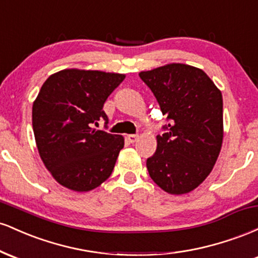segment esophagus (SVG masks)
<instances>
[{"label": "esophagus", "mask_w": 258, "mask_h": 258, "mask_svg": "<svg viewBox=\"0 0 258 258\" xmlns=\"http://www.w3.org/2000/svg\"><path fill=\"white\" fill-rule=\"evenodd\" d=\"M127 139H128L131 143H135V142L138 139V135H128L127 136Z\"/></svg>", "instance_id": "obj_1"}]
</instances>
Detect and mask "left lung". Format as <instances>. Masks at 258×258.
<instances>
[{
	"mask_svg": "<svg viewBox=\"0 0 258 258\" xmlns=\"http://www.w3.org/2000/svg\"><path fill=\"white\" fill-rule=\"evenodd\" d=\"M170 123L147 160L150 178L168 194L198 188L214 168L223 142L221 91L199 68L172 63L139 73Z\"/></svg>",
	"mask_w": 258,
	"mask_h": 258,
	"instance_id": "1",
	"label": "left lung"
}]
</instances>
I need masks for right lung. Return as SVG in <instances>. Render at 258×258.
<instances>
[{
	"label": "right lung",
	"instance_id": "1",
	"mask_svg": "<svg viewBox=\"0 0 258 258\" xmlns=\"http://www.w3.org/2000/svg\"><path fill=\"white\" fill-rule=\"evenodd\" d=\"M123 74L65 69L44 81L32 104V128L44 166L59 184L90 191L110 177L123 137L93 128Z\"/></svg>",
	"mask_w": 258,
	"mask_h": 258
}]
</instances>
